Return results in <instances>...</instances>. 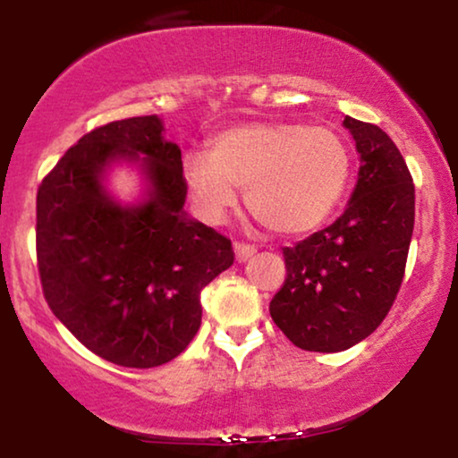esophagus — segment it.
<instances>
[{
  "label": "esophagus",
  "mask_w": 458,
  "mask_h": 458,
  "mask_svg": "<svg viewBox=\"0 0 458 458\" xmlns=\"http://www.w3.org/2000/svg\"><path fill=\"white\" fill-rule=\"evenodd\" d=\"M234 256L239 262H247L251 256L256 254V247L254 245H245V243H234Z\"/></svg>",
  "instance_id": "34e87169"
}]
</instances>
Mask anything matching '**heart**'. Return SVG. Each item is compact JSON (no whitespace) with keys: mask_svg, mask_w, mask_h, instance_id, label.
<instances>
[{"mask_svg":"<svg viewBox=\"0 0 458 458\" xmlns=\"http://www.w3.org/2000/svg\"><path fill=\"white\" fill-rule=\"evenodd\" d=\"M351 172L349 146L329 127L247 123L191 152L182 178L202 222L222 224L245 189L247 208L284 236L306 234L334 213Z\"/></svg>","mask_w":458,"mask_h":458,"instance_id":"b5f03b06","label":"heart"}]
</instances>
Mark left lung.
I'll use <instances>...</instances> for the list:
<instances>
[{"label": "left lung", "mask_w": 458, "mask_h": 458, "mask_svg": "<svg viewBox=\"0 0 458 458\" xmlns=\"http://www.w3.org/2000/svg\"><path fill=\"white\" fill-rule=\"evenodd\" d=\"M360 172L344 213L295 247H284L286 280L271 318L303 351L338 353L368 338L390 312L415 219V189L386 131L344 118Z\"/></svg>", "instance_id": "8db88e82"}]
</instances>
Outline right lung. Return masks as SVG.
Here are the masks:
<instances>
[{
  "instance_id": "1",
  "label": "right lung",
  "mask_w": 458,
  "mask_h": 458,
  "mask_svg": "<svg viewBox=\"0 0 458 458\" xmlns=\"http://www.w3.org/2000/svg\"><path fill=\"white\" fill-rule=\"evenodd\" d=\"M159 115L83 135L36 196V254L51 312L112 364L155 368L181 355L202 323L199 293L234 262L233 243L185 213L181 148ZM135 166L142 196L120 203L115 165Z\"/></svg>"
}]
</instances>
